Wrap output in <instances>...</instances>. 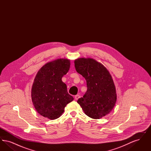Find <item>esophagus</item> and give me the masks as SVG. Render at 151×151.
<instances>
[{"label":"esophagus","mask_w":151,"mask_h":151,"mask_svg":"<svg viewBox=\"0 0 151 151\" xmlns=\"http://www.w3.org/2000/svg\"><path fill=\"white\" fill-rule=\"evenodd\" d=\"M80 97V96H79L78 94V95H76V96H75V99L76 100H78Z\"/></svg>","instance_id":"34e87169"}]
</instances>
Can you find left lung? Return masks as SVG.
Masks as SVG:
<instances>
[{
  "instance_id": "1",
  "label": "left lung",
  "mask_w": 151,
  "mask_h": 151,
  "mask_svg": "<svg viewBox=\"0 0 151 151\" xmlns=\"http://www.w3.org/2000/svg\"><path fill=\"white\" fill-rule=\"evenodd\" d=\"M76 71L86 80L87 91L78 103L93 119L108 114L116 101L115 85L106 68L92 58H81L74 62Z\"/></svg>"
}]
</instances>
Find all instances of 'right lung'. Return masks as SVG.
Returning <instances> with one entry per match:
<instances>
[{
	"instance_id": "right-lung-1",
	"label": "right lung",
	"mask_w": 151,
	"mask_h": 151,
	"mask_svg": "<svg viewBox=\"0 0 151 151\" xmlns=\"http://www.w3.org/2000/svg\"><path fill=\"white\" fill-rule=\"evenodd\" d=\"M70 60L58 59L48 62L38 71L32 88L31 96L37 111L51 120L57 119L66 105L73 100L62 78L70 69Z\"/></svg>"
}]
</instances>
